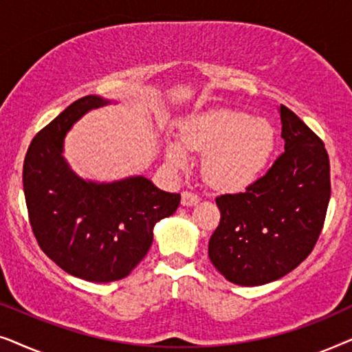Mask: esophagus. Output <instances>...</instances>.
<instances>
[{"label":"esophagus","mask_w":352,"mask_h":352,"mask_svg":"<svg viewBox=\"0 0 352 352\" xmlns=\"http://www.w3.org/2000/svg\"><path fill=\"white\" fill-rule=\"evenodd\" d=\"M200 201V197L195 194V192L190 190H184L181 194V204L184 206H194Z\"/></svg>","instance_id":"obj_1"}]
</instances>
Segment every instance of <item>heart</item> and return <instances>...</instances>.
Wrapping results in <instances>:
<instances>
[{
    "instance_id": "obj_1",
    "label": "heart",
    "mask_w": 352,
    "mask_h": 352,
    "mask_svg": "<svg viewBox=\"0 0 352 352\" xmlns=\"http://www.w3.org/2000/svg\"><path fill=\"white\" fill-rule=\"evenodd\" d=\"M276 133L264 120L239 110H213L190 118L181 129L179 142L166 144L165 157L173 168L184 170L187 152L205 157L204 175L211 186L223 190H242L253 186L269 165Z\"/></svg>"
}]
</instances>
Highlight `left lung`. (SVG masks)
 Instances as JSON below:
<instances>
[{
    "instance_id": "left-lung-1",
    "label": "left lung",
    "mask_w": 352,
    "mask_h": 352,
    "mask_svg": "<svg viewBox=\"0 0 352 352\" xmlns=\"http://www.w3.org/2000/svg\"><path fill=\"white\" fill-rule=\"evenodd\" d=\"M278 112L285 152L247 190L216 199L221 219L208 256L235 285H264L287 276L312 252L324 228L329 153L298 115L285 105Z\"/></svg>"
}]
</instances>
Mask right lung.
<instances>
[{
    "label": "right lung",
    "mask_w": 352,
    "mask_h": 352,
    "mask_svg": "<svg viewBox=\"0 0 352 352\" xmlns=\"http://www.w3.org/2000/svg\"><path fill=\"white\" fill-rule=\"evenodd\" d=\"M110 100L85 96L33 138L23 160V194L40 248L70 276L107 283L126 277L153 240V226L177 210L179 194L144 176L86 181L64 158V138Z\"/></svg>",
    "instance_id": "add662e5"
}]
</instances>
